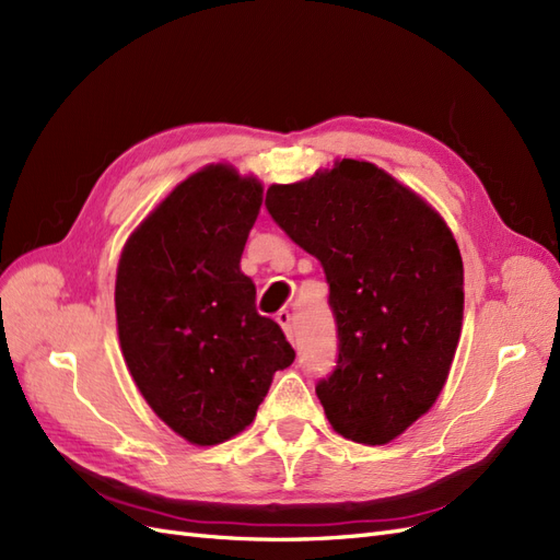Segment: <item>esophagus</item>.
Here are the masks:
<instances>
[{
    "mask_svg": "<svg viewBox=\"0 0 560 560\" xmlns=\"http://www.w3.org/2000/svg\"><path fill=\"white\" fill-rule=\"evenodd\" d=\"M277 323L283 328L288 341H293V339H295V335H293V316L288 314V312H279V314H277Z\"/></svg>",
    "mask_w": 560,
    "mask_h": 560,
    "instance_id": "1",
    "label": "esophagus"
}]
</instances>
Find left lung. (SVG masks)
Listing matches in <instances>:
<instances>
[{
	"label": "left lung",
	"mask_w": 560,
	"mask_h": 560,
	"mask_svg": "<svg viewBox=\"0 0 560 560\" xmlns=\"http://www.w3.org/2000/svg\"><path fill=\"white\" fill-rule=\"evenodd\" d=\"M275 223L320 260L337 365L316 384L330 425L388 444L435 405L463 326V258L442 215L365 160L267 188Z\"/></svg>",
	"instance_id": "1"
}]
</instances>
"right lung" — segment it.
I'll return each mask as SVG.
<instances>
[{"label":"right lung","mask_w":560,"mask_h":560,"mask_svg":"<svg viewBox=\"0 0 560 560\" xmlns=\"http://www.w3.org/2000/svg\"><path fill=\"white\" fill-rule=\"evenodd\" d=\"M262 186L228 165L178 184L122 248L116 320L143 400L190 444H221L256 419L277 370L295 360L240 260Z\"/></svg>","instance_id":"1"}]
</instances>
